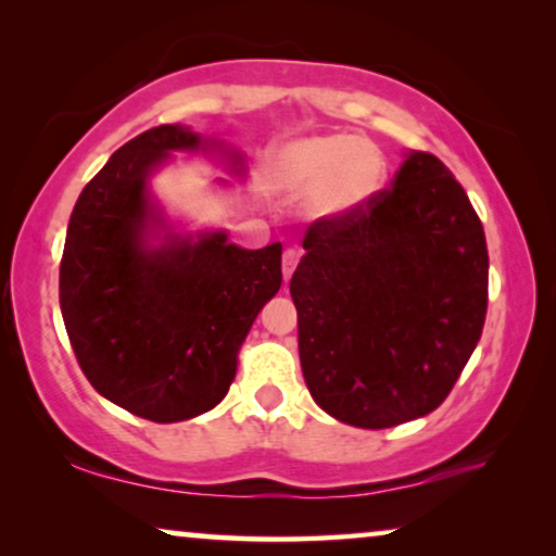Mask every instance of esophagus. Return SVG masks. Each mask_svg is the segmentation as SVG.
I'll list each match as a JSON object with an SVG mask.
<instances>
[{
	"label": "esophagus",
	"instance_id": "1",
	"mask_svg": "<svg viewBox=\"0 0 556 556\" xmlns=\"http://www.w3.org/2000/svg\"><path fill=\"white\" fill-rule=\"evenodd\" d=\"M300 251L298 249H287L285 251V256H282V274H285V282H290V277H292V271L298 269V264H300Z\"/></svg>",
	"mask_w": 556,
	"mask_h": 556
}]
</instances>
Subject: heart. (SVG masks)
<instances>
[{"instance_id":"obj_1","label":"heart","mask_w":556,"mask_h":556,"mask_svg":"<svg viewBox=\"0 0 556 556\" xmlns=\"http://www.w3.org/2000/svg\"><path fill=\"white\" fill-rule=\"evenodd\" d=\"M387 165L371 142L351 135L298 139L271 154L266 180L287 201H309L320 218L345 216L371 201Z\"/></svg>"}]
</instances>
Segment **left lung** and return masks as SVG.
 I'll list each match as a JSON object with an SVG mask.
<instances>
[{"mask_svg":"<svg viewBox=\"0 0 556 556\" xmlns=\"http://www.w3.org/2000/svg\"><path fill=\"white\" fill-rule=\"evenodd\" d=\"M292 274L300 364L330 417L383 429L445 402L488 309L476 208L429 152L345 216L317 218Z\"/></svg>","mask_w":556,"mask_h":556,"instance_id":"left-lung-1","label":"left lung"}]
</instances>
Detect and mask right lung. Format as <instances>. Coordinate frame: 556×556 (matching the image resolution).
<instances>
[{"label":"right lung","instance_id":"right-lung-1","mask_svg":"<svg viewBox=\"0 0 556 556\" xmlns=\"http://www.w3.org/2000/svg\"><path fill=\"white\" fill-rule=\"evenodd\" d=\"M162 124L118 147L78 195L61 258V313L91 387L137 417L208 412L236 376V353L282 287V243L247 251L226 233L147 247V175L173 150H198Z\"/></svg>","mask_w":556,"mask_h":556}]
</instances>
